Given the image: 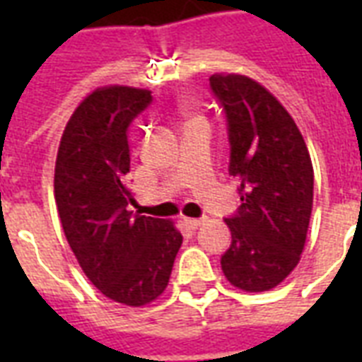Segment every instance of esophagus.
Returning <instances> with one entry per match:
<instances>
[{
    "mask_svg": "<svg viewBox=\"0 0 362 362\" xmlns=\"http://www.w3.org/2000/svg\"><path fill=\"white\" fill-rule=\"evenodd\" d=\"M186 226L189 227V229H197V227H201L204 223V218H186Z\"/></svg>",
    "mask_w": 362,
    "mask_h": 362,
    "instance_id": "esophagus-1",
    "label": "esophagus"
}]
</instances>
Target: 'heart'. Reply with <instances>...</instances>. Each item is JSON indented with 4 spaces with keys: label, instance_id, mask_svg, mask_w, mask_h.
Returning a JSON list of instances; mask_svg holds the SVG:
<instances>
[{
    "label": "heart",
    "instance_id": "obj_1",
    "mask_svg": "<svg viewBox=\"0 0 362 362\" xmlns=\"http://www.w3.org/2000/svg\"><path fill=\"white\" fill-rule=\"evenodd\" d=\"M192 122H199V118H197V116H193V118H192Z\"/></svg>",
    "mask_w": 362,
    "mask_h": 362
}]
</instances>
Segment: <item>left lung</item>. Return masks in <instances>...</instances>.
<instances>
[{"label":"left lung","instance_id":"obj_1","mask_svg":"<svg viewBox=\"0 0 362 362\" xmlns=\"http://www.w3.org/2000/svg\"><path fill=\"white\" fill-rule=\"evenodd\" d=\"M210 90L223 110L229 175L242 204L226 218L231 246L221 270L233 286L269 291L304 250L314 203V169L297 124L261 84L240 75H212Z\"/></svg>","mask_w":362,"mask_h":362}]
</instances>
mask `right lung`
Wrapping results in <instances>:
<instances>
[{"label": "right lung", "instance_id": "add662e5", "mask_svg": "<svg viewBox=\"0 0 362 362\" xmlns=\"http://www.w3.org/2000/svg\"><path fill=\"white\" fill-rule=\"evenodd\" d=\"M152 92L99 88L82 101L59 142L54 197L71 250L105 297L152 303L169 284L182 235L167 220L133 214L127 131Z\"/></svg>", "mask_w": 362, "mask_h": 362}]
</instances>
